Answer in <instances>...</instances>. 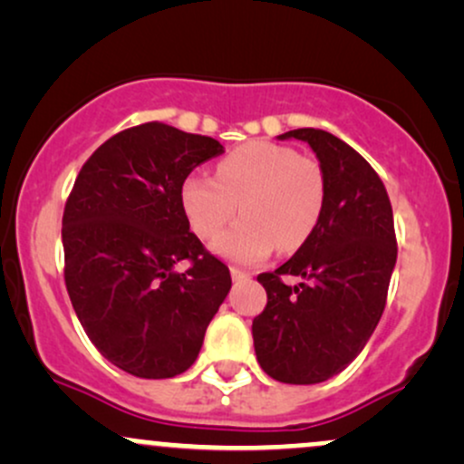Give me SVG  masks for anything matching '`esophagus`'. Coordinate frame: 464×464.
Instances as JSON below:
<instances>
[{
	"label": "esophagus",
	"instance_id": "obj_1",
	"mask_svg": "<svg viewBox=\"0 0 464 464\" xmlns=\"http://www.w3.org/2000/svg\"><path fill=\"white\" fill-rule=\"evenodd\" d=\"M231 276H233V281H246V279H250V275L246 273V270L236 268V266H233V268H231Z\"/></svg>",
	"mask_w": 464,
	"mask_h": 464
}]
</instances>
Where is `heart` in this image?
Returning a JSON list of instances; mask_svg holds the SVG:
<instances>
[{
    "label": "heart",
    "instance_id": "b5f03b06",
    "mask_svg": "<svg viewBox=\"0 0 464 464\" xmlns=\"http://www.w3.org/2000/svg\"><path fill=\"white\" fill-rule=\"evenodd\" d=\"M327 200L321 163L295 148L248 141L216 165V177L191 174L180 202L191 228L216 239L237 214L242 220L216 242L233 262L257 264L275 248L295 253L314 236Z\"/></svg>",
    "mask_w": 464,
    "mask_h": 464
}]
</instances>
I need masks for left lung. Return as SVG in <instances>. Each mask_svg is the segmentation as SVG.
<instances>
[{
    "label": "left lung",
    "instance_id": "8db88e82",
    "mask_svg": "<svg viewBox=\"0 0 464 464\" xmlns=\"http://www.w3.org/2000/svg\"><path fill=\"white\" fill-rule=\"evenodd\" d=\"M307 141L327 180L314 236L275 273H262L268 303L253 321L259 366L284 384H318L344 371L369 343L386 307L397 237L386 188L349 143L318 129L279 140ZM284 276L302 281L287 286Z\"/></svg>",
    "mask_w": 464,
    "mask_h": 464
}]
</instances>
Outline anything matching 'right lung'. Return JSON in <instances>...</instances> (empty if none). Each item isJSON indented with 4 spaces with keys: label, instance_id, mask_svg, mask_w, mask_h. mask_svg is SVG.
Here are the masks:
<instances>
[{
    "label": "right lung",
    "instance_id": "obj_1",
    "mask_svg": "<svg viewBox=\"0 0 464 464\" xmlns=\"http://www.w3.org/2000/svg\"><path fill=\"white\" fill-rule=\"evenodd\" d=\"M222 152L211 137L146 121L106 140L65 202L69 299L95 349L135 377L188 371L231 290L227 264L189 231L180 202L191 169Z\"/></svg>",
    "mask_w": 464,
    "mask_h": 464
}]
</instances>
